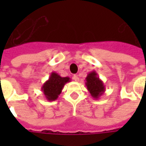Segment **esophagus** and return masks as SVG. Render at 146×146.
<instances>
[{"label": "esophagus", "instance_id": "esophagus-1", "mask_svg": "<svg viewBox=\"0 0 146 146\" xmlns=\"http://www.w3.org/2000/svg\"><path fill=\"white\" fill-rule=\"evenodd\" d=\"M73 79L75 81H76V82H78V81H79V77H78L77 75H74V76H73Z\"/></svg>", "mask_w": 146, "mask_h": 146}]
</instances>
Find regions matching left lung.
Returning a JSON list of instances; mask_svg holds the SVG:
<instances>
[{
  "instance_id": "obj_1",
  "label": "left lung",
  "mask_w": 146,
  "mask_h": 146,
  "mask_svg": "<svg viewBox=\"0 0 146 146\" xmlns=\"http://www.w3.org/2000/svg\"><path fill=\"white\" fill-rule=\"evenodd\" d=\"M85 85L92 98L98 99L104 94L106 88L102 80L99 79L98 73L95 71H92L86 77Z\"/></svg>"
}]
</instances>
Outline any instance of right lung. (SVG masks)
<instances>
[{"label":"right lung","instance_id":"1","mask_svg":"<svg viewBox=\"0 0 146 146\" xmlns=\"http://www.w3.org/2000/svg\"><path fill=\"white\" fill-rule=\"evenodd\" d=\"M70 80L68 76L62 77L57 73L52 72L48 80H46L41 87V91L45 98L49 102L55 101L61 94L65 84L70 82Z\"/></svg>","mask_w":146,"mask_h":146}]
</instances>
